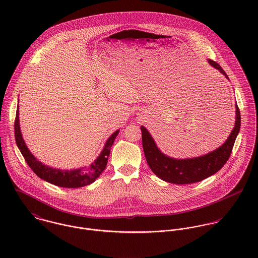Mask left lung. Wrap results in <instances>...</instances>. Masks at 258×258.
<instances>
[{"instance_id": "left-lung-1", "label": "left lung", "mask_w": 258, "mask_h": 258, "mask_svg": "<svg viewBox=\"0 0 258 258\" xmlns=\"http://www.w3.org/2000/svg\"><path fill=\"white\" fill-rule=\"evenodd\" d=\"M209 62L228 78L218 62L212 59H209ZM235 125L223 145L207 155L192 159L176 160L165 156L156 146L147 129L141 126L144 154L152 172L163 181L177 184L201 182L219 172L227 162L240 129V112L237 105H235Z\"/></svg>"}]
</instances>
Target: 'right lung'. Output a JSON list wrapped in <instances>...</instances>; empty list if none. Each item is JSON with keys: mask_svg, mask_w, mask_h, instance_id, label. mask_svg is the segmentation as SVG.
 Listing matches in <instances>:
<instances>
[{"mask_svg": "<svg viewBox=\"0 0 258 258\" xmlns=\"http://www.w3.org/2000/svg\"><path fill=\"white\" fill-rule=\"evenodd\" d=\"M14 126H15L16 143L20 149L22 155L24 156L27 164L29 165V167L41 180L61 187H80V186H84L93 183L104 171L108 162V156L110 154L111 147L119 132V130H117L111 135L110 138L107 140L105 147L99 155V157L90 166L83 169H78V170L62 171V170H56V169H52L50 167L42 165L29 151L21 134L20 125H19V110H17L16 113Z\"/></svg>", "mask_w": 258, "mask_h": 258, "instance_id": "1", "label": "right lung"}]
</instances>
